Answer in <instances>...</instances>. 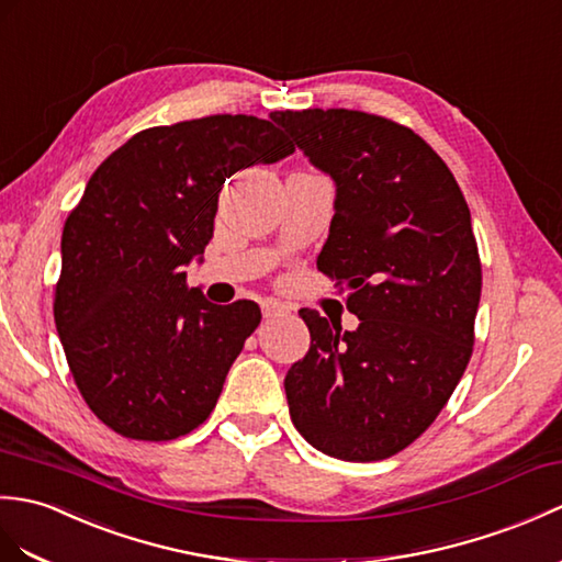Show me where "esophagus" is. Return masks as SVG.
<instances>
[{
  "label": "esophagus",
  "instance_id": "obj_1",
  "mask_svg": "<svg viewBox=\"0 0 562 562\" xmlns=\"http://www.w3.org/2000/svg\"><path fill=\"white\" fill-rule=\"evenodd\" d=\"M286 313H290V311H286V306L276 302V299H266V302H263V318L266 321L282 318V316H286Z\"/></svg>",
  "mask_w": 562,
  "mask_h": 562
}]
</instances>
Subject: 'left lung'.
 Returning <instances> with one entry per match:
<instances>
[{"label": "left lung", "instance_id": "1", "mask_svg": "<svg viewBox=\"0 0 562 562\" xmlns=\"http://www.w3.org/2000/svg\"><path fill=\"white\" fill-rule=\"evenodd\" d=\"M272 122L337 184L318 270L349 286L357 330L302 308L308 355L284 378L313 448L347 462L393 458L446 407L472 359L481 258L472 215L428 143L359 110H284Z\"/></svg>", "mask_w": 562, "mask_h": 562}]
</instances>
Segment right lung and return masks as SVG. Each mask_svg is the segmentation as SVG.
I'll list each match as a JSON object with an SVG mask.
<instances>
[{"label":"right lung","instance_id":"1","mask_svg":"<svg viewBox=\"0 0 562 562\" xmlns=\"http://www.w3.org/2000/svg\"><path fill=\"white\" fill-rule=\"evenodd\" d=\"M294 153L280 126L211 114L143 128L88 179L61 232L55 323L78 393L132 440H175L215 409L260 323L205 302L184 266L213 239L225 179Z\"/></svg>","mask_w":562,"mask_h":562}]
</instances>
